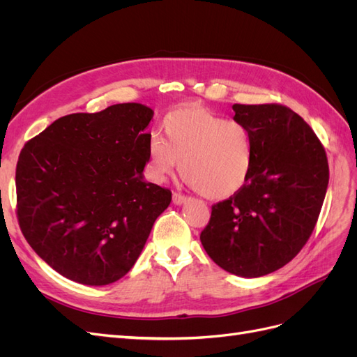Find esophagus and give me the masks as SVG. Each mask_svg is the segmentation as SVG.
Wrapping results in <instances>:
<instances>
[{"instance_id":"1","label":"esophagus","mask_w":357,"mask_h":357,"mask_svg":"<svg viewBox=\"0 0 357 357\" xmlns=\"http://www.w3.org/2000/svg\"><path fill=\"white\" fill-rule=\"evenodd\" d=\"M188 201V197L181 195V193H172V202H174L176 205H181L185 204Z\"/></svg>"}]
</instances>
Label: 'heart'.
Segmentation results:
<instances>
[{
  "instance_id": "heart-1",
  "label": "heart",
  "mask_w": 357,
  "mask_h": 357,
  "mask_svg": "<svg viewBox=\"0 0 357 357\" xmlns=\"http://www.w3.org/2000/svg\"><path fill=\"white\" fill-rule=\"evenodd\" d=\"M165 138L149 142V171L165 180L180 164V172L202 197L222 201L236 195L253 169L255 144L248 126L226 121L198 104L169 112L162 122Z\"/></svg>"
}]
</instances>
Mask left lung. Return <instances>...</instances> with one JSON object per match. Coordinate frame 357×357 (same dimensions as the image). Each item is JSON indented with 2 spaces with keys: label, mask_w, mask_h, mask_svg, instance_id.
<instances>
[{
  "label": "left lung",
  "mask_w": 357,
  "mask_h": 357,
  "mask_svg": "<svg viewBox=\"0 0 357 357\" xmlns=\"http://www.w3.org/2000/svg\"><path fill=\"white\" fill-rule=\"evenodd\" d=\"M232 110L253 135L252 176L236 195L213 205L201 243L225 271L256 278L284 266L308 241L329 167L314 131L287 107L234 104Z\"/></svg>",
  "instance_id": "left-lung-1"
}]
</instances>
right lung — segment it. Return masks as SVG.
I'll return each instance as SVG.
<instances>
[{
    "instance_id": "right-lung-1",
    "label": "right lung",
    "mask_w": 357,
    "mask_h": 357,
    "mask_svg": "<svg viewBox=\"0 0 357 357\" xmlns=\"http://www.w3.org/2000/svg\"><path fill=\"white\" fill-rule=\"evenodd\" d=\"M153 110L138 102L74 113L24 146L17 219L43 261L75 283L105 286L142 255L171 192L144 181Z\"/></svg>"
}]
</instances>
